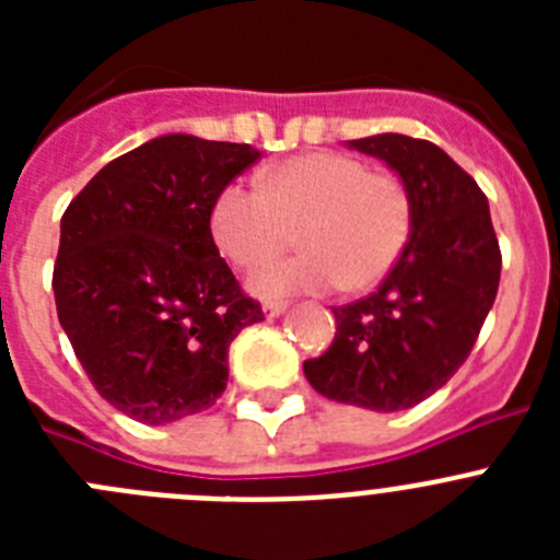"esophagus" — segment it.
<instances>
[{"instance_id": "1", "label": "esophagus", "mask_w": 560, "mask_h": 560, "mask_svg": "<svg viewBox=\"0 0 560 560\" xmlns=\"http://www.w3.org/2000/svg\"><path fill=\"white\" fill-rule=\"evenodd\" d=\"M285 308H289V303H277V300H271V303L264 305V314L266 316H280V314H285Z\"/></svg>"}]
</instances>
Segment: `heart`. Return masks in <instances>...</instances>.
<instances>
[{
	"label": "heart",
	"mask_w": 560,
	"mask_h": 560,
	"mask_svg": "<svg viewBox=\"0 0 560 560\" xmlns=\"http://www.w3.org/2000/svg\"><path fill=\"white\" fill-rule=\"evenodd\" d=\"M415 205L398 173L359 156L308 153L271 167L264 187L232 182L215 196L210 230L237 269L255 271L303 237L300 257L257 275L260 294L364 291L381 283L412 237Z\"/></svg>",
	"instance_id": "heart-1"
}]
</instances>
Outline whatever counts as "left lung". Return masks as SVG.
<instances>
[{"label": "left lung", "instance_id": "left-lung-1", "mask_svg": "<svg viewBox=\"0 0 560 560\" xmlns=\"http://www.w3.org/2000/svg\"><path fill=\"white\" fill-rule=\"evenodd\" d=\"M407 182L412 237L378 291L334 308L330 348L303 364L319 395L395 412L438 393L471 355L502 271L488 199L434 142L407 133L350 140Z\"/></svg>", "mask_w": 560, "mask_h": 560}]
</instances>
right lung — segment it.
Returning <instances> with one entry per match:
<instances>
[{"mask_svg":"<svg viewBox=\"0 0 560 560\" xmlns=\"http://www.w3.org/2000/svg\"><path fill=\"white\" fill-rule=\"evenodd\" d=\"M260 160L237 142L167 133L108 162L61 219L52 291L92 387L162 427L226 389L230 345L264 308L212 241V201Z\"/></svg>","mask_w":560,"mask_h":560,"instance_id":"right-lung-1","label":"right lung"}]
</instances>
